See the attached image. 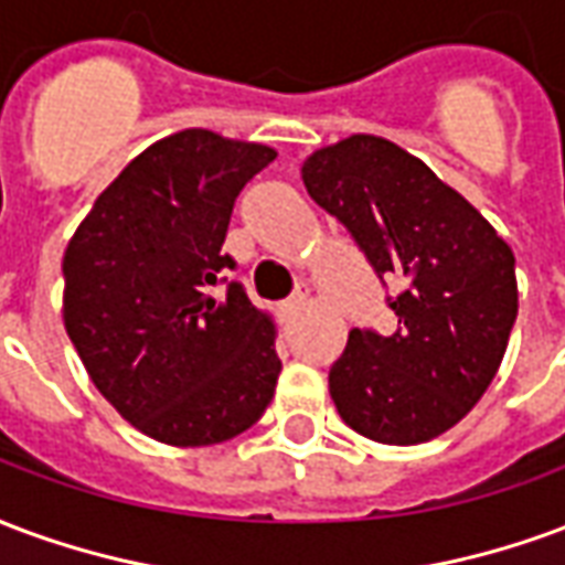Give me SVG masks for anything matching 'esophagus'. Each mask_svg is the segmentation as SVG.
Instances as JSON below:
<instances>
[{
  "label": "esophagus",
  "instance_id": "esophagus-1",
  "mask_svg": "<svg viewBox=\"0 0 565 565\" xmlns=\"http://www.w3.org/2000/svg\"><path fill=\"white\" fill-rule=\"evenodd\" d=\"M303 307H307V295H303V291H298V295H291V298L282 300V316L288 319V316H295V312H300Z\"/></svg>",
  "mask_w": 565,
  "mask_h": 565
}]
</instances>
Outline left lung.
<instances>
[{
	"instance_id": "left-lung-1",
	"label": "left lung",
	"mask_w": 565,
	"mask_h": 565,
	"mask_svg": "<svg viewBox=\"0 0 565 565\" xmlns=\"http://www.w3.org/2000/svg\"><path fill=\"white\" fill-rule=\"evenodd\" d=\"M303 186L352 234L397 331L352 328L328 373L337 413L388 446L446 434L497 376L518 316L514 255L491 222L397 143L373 135L312 152Z\"/></svg>"
}]
</instances>
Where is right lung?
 <instances>
[{"label":"right lung","mask_w":565,"mask_h":565,"mask_svg":"<svg viewBox=\"0 0 565 565\" xmlns=\"http://www.w3.org/2000/svg\"><path fill=\"white\" fill-rule=\"evenodd\" d=\"M274 159L204 129L171 135L122 168L65 249V331L105 401L159 443H225L274 397V324L222 249L241 189Z\"/></svg>","instance_id":"add662e5"}]
</instances>
